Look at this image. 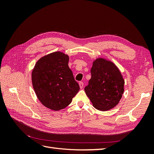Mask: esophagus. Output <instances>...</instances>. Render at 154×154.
<instances>
[{"label": "esophagus", "instance_id": "esophagus-1", "mask_svg": "<svg viewBox=\"0 0 154 154\" xmlns=\"http://www.w3.org/2000/svg\"><path fill=\"white\" fill-rule=\"evenodd\" d=\"M79 85H80V88H82L83 87V83L82 82H80V83H79Z\"/></svg>", "mask_w": 154, "mask_h": 154}]
</instances>
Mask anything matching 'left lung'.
I'll return each instance as SVG.
<instances>
[{
	"label": "left lung",
	"instance_id": "1",
	"mask_svg": "<svg viewBox=\"0 0 154 154\" xmlns=\"http://www.w3.org/2000/svg\"><path fill=\"white\" fill-rule=\"evenodd\" d=\"M91 72L85 92L92 105L101 111L113 109L124 92L125 81L118 67L110 60L98 58L93 62Z\"/></svg>",
	"mask_w": 154,
	"mask_h": 154
}]
</instances>
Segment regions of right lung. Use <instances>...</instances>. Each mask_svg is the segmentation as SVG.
I'll use <instances>...</instances> for the list:
<instances>
[{
  "label": "right lung",
  "instance_id": "obj_1",
  "mask_svg": "<svg viewBox=\"0 0 154 154\" xmlns=\"http://www.w3.org/2000/svg\"><path fill=\"white\" fill-rule=\"evenodd\" d=\"M69 57L57 51L40 58L32 69V84L41 103L58 111L66 108L80 90L69 67Z\"/></svg>",
  "mask_w": 154,
  "mask_h": 154
}]
</instances>
